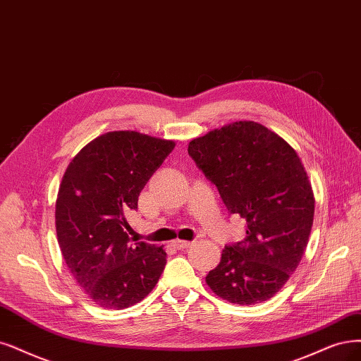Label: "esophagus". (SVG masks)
Returning a JSON list of instances; mask_svg holds the SVG:
<instances>
[{
  "instance_id": "esophagus-1",
  "label": "esophagus",
  "mask_w": 361,
  "mask_h": 361,
  "mask_svg": "<svg viewBox=\"0 0 361 361\" xmlns=\"http://www.w3.org/2000/svg\"><path fill=\"white\" fill-rule=\"evenodd\" d=\"M173 247L178 248V250H184V248H189L192 245L190 241H183V239H176V241L172 243Z\"/></svg>"
}]
</instances>
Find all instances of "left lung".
Returning <instances> with one entry per match:
<instances>
[{
    "label": "left lung",
    "instance_id": "8db88e82",
    "mask_svg": "<svg viewBox=\"0 0 361 361\" xmlns=\"http://www.w3.org/2000/svg\"><path fill=\"white\" fill-rule=\"evenodd\" d=\"M188 152L231 214L247 221L244 241L224 247L207 284L236 305L274 298L299 266L314 221V192L300 157L250 120L192 140Z\"/></svg>",
    "mask_w": 361,
    "mask_h": 361
}]
</instances>
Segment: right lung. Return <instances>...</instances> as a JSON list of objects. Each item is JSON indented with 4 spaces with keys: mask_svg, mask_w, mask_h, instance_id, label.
Listing matches in <instances>:
<instances>
[{
    "mask_svg": "<svg viewBox=\"0 0 361 361\" xmlns=\"http://www.w3.org/2000/svg\"><path fill=\"white\" fill-rule=\"evenodd\" d=\"M176 142L114 130L85 145L66 168L56 199L59 248L77 284L101 308L141 302L166 264L164 247L130 244L125 214Z\"/></svg>",
    "mask_w": 361,
    "mask_h": 361,
    "instance_id": "1",
    "label": "right lung"
}]
</instances>
